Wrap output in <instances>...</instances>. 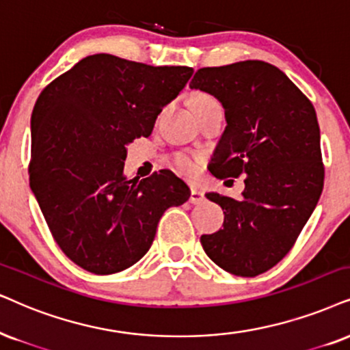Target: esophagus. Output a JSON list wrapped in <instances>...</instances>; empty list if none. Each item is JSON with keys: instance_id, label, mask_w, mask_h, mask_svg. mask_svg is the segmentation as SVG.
I'll return each mask as SVG.
<instances>
[{"instance_id": "34e87169", "label": "esophagus", "mask_w": 350, "mask_h": 350, "mask_svg": "<svg viewBox=\"0 0 350 350\" xmlns=\"http://www.w3.org/2000/svg\"><path fill=\"white\" fill-rule=\"evenodd\" d=\"M203 200H205V193H203L202 190H198V189L190 190V198H189L190 203H193V205H198V203H202Z\"/></svg>"}]
</instances>
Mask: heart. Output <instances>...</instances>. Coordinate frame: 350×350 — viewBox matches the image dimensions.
Returning <instances> with one entry per match:
<instances>
[{
	"mask_svg": "<svg viewBox=\"0 0 350 350\" xmlns=\"http://www.w3.org/2000/svg\"><path fill=\"white\" fill-rule=\"evenodd\" d=\"M210 105H218V101L210 95L200 94L196 96V100H193V109L205 108V106H210ZM174 167L176 171L180 172L183 176L196 178L198 170H200V161H198L197 158L187 157V154H178V157L174 158Z\"/></svg>",
	"mask_w": 350,
	"mask_h": 350,
	"instance_id": "obj_1",
	"label": "heart"
}]
</instances>
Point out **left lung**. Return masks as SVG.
<instances>
[{
    "mask_svg": "<svg viewBox=\"0 0 350 350\" xmlns=\"http://www.w3.org/2000/svg\"><path fill=\"white\" fill-rule=\"evenodd\" d=\"M190 88L223 105L226 129L210 170L216 178L245 174L242 200L218 192L223 229L200 237L205 254L236 276L254 278L293 249L323 190L320 126L310 100L265 61L198 69Z\"/></svg>",
    "mask_w": 350,
    "mask_h": 350,
    "instance_id": "1",
    "label": "left lung"
}]
</instances>
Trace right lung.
I'll return each mask as SVG.
<instances>
[{
    "label": "right lung",
    "instance_id": "1",
    "mask_svg": "<svg viewBox=\"0 0 350 350\" xmlns=\"http://www.w3.org/2000/svg\"><path fill=\"white\" fill-rule=\"evenodd\" d=\"M193 74L106 55L83 57L43 88L33 106L30 189L61 250L111 274L147 254L170 206L190 189L163 170L127 179V145L152 134L158 114Z\"/></svg>",
    "mask_w": 350,
    "mask_h": 350
}]
</instances>
